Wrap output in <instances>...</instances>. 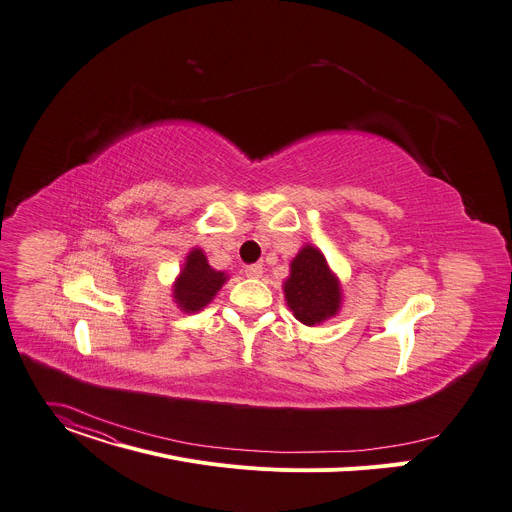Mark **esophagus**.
<instances>
[{
	"instance_id": "34e87169",
	"label": "esophagus",
	"mask_w": 512,
	"mask_h": 512,
	"mask_svg": "<svg viewBox=\"0 0 512 512\" xmlns=\"http://www.w3.org/2000/svg\"><path fill=\"white\" fill-rule=\"evenodd\" d=\"M245 275H247V277H253V280H257V277L263 275V265H259V263L247 265V267H245Z\"/></svg>"
}]
</instances>
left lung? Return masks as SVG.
<instances>
[{
	"instance_id": "obj_1",
	"label": "left lung",
	"mask_w": 512,
	"mask_h": 512,
	"mask_svg": "<svg viewBox=\"0 0 512 512\" xmlns=\"http://www.w3.org/2000/svg\"><path fill=\"white\" fill-rule=\"evenodd\" d=\"M282 288L288 308L306 327H316L337 316L343 306L337 273L329 267L322 251L310 243L290 261V275Z\"/></svg>"
}]
</instances>
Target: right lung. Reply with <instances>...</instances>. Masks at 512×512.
<instances>
[{"label": "right lung", "instance_id": "add662e5", "mask_svg": "<svg viewBox=\"0 0 512 512\" xmlns=\"http://www.w3.org/2000/svg\"><path fill=\"white\" fill-rule=\"evenodd\" d=\"M226 280L228 273L216 271L208 263L206 253L200 247H194L185 255L179 275L173 282V302L181 312L194 314L214 300Z\"/></svg>", "mask_w": 512, "mask_h": 512}]
</instances>
